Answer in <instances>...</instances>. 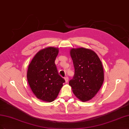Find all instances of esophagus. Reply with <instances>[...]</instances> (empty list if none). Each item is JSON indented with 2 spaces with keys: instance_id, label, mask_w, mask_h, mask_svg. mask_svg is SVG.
<instances>
[{
  "instance_id": "34e87169",
  "label": "esophagus",
  "mask_w": 129,
  "mask_h": 129,
  "mask_svg": "<svg viewBox=\"0 0 129 129\" xmlns=\"http://www.w3.org/2000/svg\"><path fill=\"white\" fill-rule=\"evenodd\" d=\"M64 80H65V82L66 83H67L68 82V80H69V78H68V77L66 76L64 77Z\"/></svg>"
}]
</instances>
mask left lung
I'll return each mask as SVG.
<instances>
[{"label": "left lung", "mask_w": 129, "mask_h": 129, "mask_svg": "<svg viewBox=\"0 0 129 129\" xmlns=\"http://www.w3.org/2000/svg\"><path fill=\"white\" fill-rule=\"evenodd\" d=\"M70 54L75 74L69 82V85L80 100H90L99 91L104 81L101 61L94 51L85 48H72Z\"/></svg>", "instance_id": "1"}]
</instances>
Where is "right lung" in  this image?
<instances>
[{"label": "right lung", "instance_id": "right-lung-1", "mask_svg": "<svg viewBox=\"0 0 129 129\" xmlns=\"http://www.w3.org/2000/svg\"><path fill=\"white\" fill-rule=\"evenodd\" d=\"M59 48L48 47L39 51L28 66V82L34 94L44 101H54L65 82L56 68L55 60Z\"/></svg>", "mask_w": 129, "mask_h": 129}]
</instances>
